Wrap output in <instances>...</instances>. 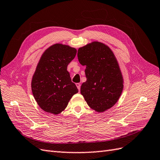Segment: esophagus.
<instances>
[{
  "label": "esophagus",
  "instance_id": "1",
  "mask_svg": "<svg viewBox=\"0 0 160 160\" xmlns=\"http://www.w3.org/2000/svg\"><path fill=\"white\" fill-rule=\"evenodd\" d=\"M76 85H77V88H78V90H79V92H80L81 84H80V83H76Z\"/></svg>",
  "mask_w": 160,
  "mask_h": 160
}]
</instances>
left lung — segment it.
<instances>
[{"label": "left lung", "mask_w": 160, "mask_h": 160, "mask_svg": "<svg viewBox=\"0 0 160 160\" xmlns=\"http://www.w3.org/2000/svg\"><path fill=\"white\" fill-rule=\"evenodd\" d=\"M78 60L85 70L87 80L81 93L89 107L104 112L118 102L123 90V77L113 53L108 46L92 42L78 49Z\"/></svg>", "instance_id": "1"}]
</instances>
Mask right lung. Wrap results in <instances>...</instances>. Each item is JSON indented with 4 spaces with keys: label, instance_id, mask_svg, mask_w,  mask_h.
I'll return each mask as SVG.
<instances>
[{
    "label": "right lung",
    "instance_id": "right-lung-1",
    "mask_svg": "<svg viewBox=\"0 0 160 160\" xmlns=\"http://www.w3.org/2000/svg\"><path fill=\"white\" fill-rule=\"evenodd\" d=\"M77 50L68 45L55 44L42 54L32 79V92L42 110L59 114L67 107L72 96L78 92L67 71Z\"/></svg>",
    "mask_w": 160,
    "mask_h": 160
}]
</instances>
